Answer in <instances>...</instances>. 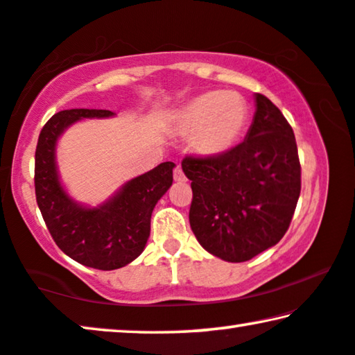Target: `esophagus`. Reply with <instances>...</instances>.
Listing matches in <instances>:
<instances>
[{
  "label": "esophagus",
  "mask_w": 355,
  "mask_h": 355,
  "mask_svg": "<svg viewBox=\"0 0 355 355\" xmlns=\"http://www.w3.org/2000/svg\"><path fill=\"white\" fill-rule=\"evenodd\" d=\"M173 178H175V182H178V183L187 182V177H184V173L180 166H177L175 171H173Z\"/></svg>",
  "instance_id": "1"
}]
</instances>
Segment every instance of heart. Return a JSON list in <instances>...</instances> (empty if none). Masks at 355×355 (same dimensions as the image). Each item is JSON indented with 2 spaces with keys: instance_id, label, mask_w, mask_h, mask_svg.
I'll list each match as a JSON object with an SVG mask.
<instances>
[{
  "instance_id": "heart-1",
  "label": "heart",
  "mask_w": 355,
  "mask_h": 355,
  "mask_svg": "<svg viewBox=\"0 0 355 355\" xmlns=\"http://www.w3.org/2000/svg\"><path fill=\"white\" fill-rule=\"evenodd\" d=\"M247 105L236 92H204L189 100L178 114V130L191 137L202 156H221L237 141L247 124Z\"/></svg>"
}]
</instances>
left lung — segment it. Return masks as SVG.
Wrapping results in <instances>:
<instances>
[{
	"instance_id": "1",
	"label": "left lung",
	"mask_w": 355,
	"mask_h": 355,
	"mask_svg": "<svg viewBox=\"0 0 355 355\" xmlns=\"http://www.w3.org/2000/svg\"><path fill=\"white\" fill-rule=\"evenodd\" d=\"M245 140L221 156H187L191 180L189 225L211 255L242 263L276 245L287 232L301 191V166L292 125L268 97Z\"/></svg>"
}]
</instances>
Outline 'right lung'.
<instances>
[{
  "mask_svg": "<svg viewBox=\"0 0 355 355\" xmlns=\"http://www.w3.org/2000/svg\"><path fill=\"white\" fill-rule=\"evenodd\" d=\"M110 110H63L41 129L35 153V193L44 223L60 250L84 266L111 271L144 252L151 214L168 188L175 167L162 162L127 182L107 202L89 209L76 204L59 182L55 144L68 125L84 118H108Z\"/></svg>",
  "mask_w": 355,
  "mask_h": 355,
  "instance_id": "obj_1",
  "label": "right lung"
}]
</instances>
